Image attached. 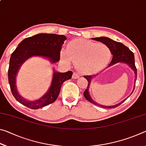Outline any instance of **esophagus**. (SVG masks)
Instances as JSON below:
<instances>
[{
    "instance_id": "obj_1",
    "label": "esophagus",
    "mask_w": 146,
    "mask_h": 146,
    "mask_svg": "<svg viewBox=\"0 0 146 146\" xmlns=\"http://www.w3.org/2000/svg\"><path fill=\"white\" fill-rule=\"evenodd\" d=\"M79 77H80V75H79L77 73H76V72H74V73H73V78L76 79V78H78Z\"/></svg>"
}]
</instances>
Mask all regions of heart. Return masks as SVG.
Here are the masks:
<instances>
[{"mask_svg": "<svg viewBox=\"0 0 146 146\" xmlns=\"http://www.w3.org/2000/svg\"><path fill=\"white\" fill-rule=\"evenodd\" d=\"M60 56L65 62L75 63L81 74H92L107 65L111 52L104 44L78 38L71 41L67 49H62Z\"/></svg>", "mask_w": 146, "mask_h": 146, "instance_id": "obj_1", "label": "heart"}]
</instances>
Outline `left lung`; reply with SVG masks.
Segmentation results:
<instances>
[{
  "label": "left lung",
  "mask_w": 146,
  "mask_h": 146,
  "mask_svg": "<svg viewBox=\"0 0 146 146\" xmlns=\"http://www.w3.org/2000/svg\"><path fill=\"white\" fill-rule=\"evenodd\" d=\"M91 39L93 40H97V41H99L101 42L104 44L105 45L107 46L110 49L111 52V54L113 55V58L112 60L111 61L110 64H109L107 68L110 67L114 64H117V63H123V64H125L129 66V67L131 68V70L134 71L135 75V81H134V87H133V90L132 91V93L133 92V91L135 90V82L136 80H137V68H136L135 64V56H134V54L132 52L130 49L126 47L125 46L123 45L122 43L118 42L112 40L108 37H106V36H100V37H95V38H92ZM98 74H96V75H90V76H84V77L86 78V80H88V88L86 90H85L84 92V97H85V98L87 100H88L89 102H90L91 103L93 104L97 105L98 106H100V107L104 108H108V109H111V108H115L118 107V106H120L121 104H122L124 101L126 99H124L122 100V102H120V103L117 104L113 105V106H103L99 104H98L97 102H95V100H93L92 98L91 97V95H90V92H89V89L90 88L91 82H92L93 79L96 77L97 76Z\"/></svg>",
  "instance_id": "obj_1"
}]
</instances>
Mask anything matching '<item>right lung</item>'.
Masks as SVG:
<instances>
[{"instance_id": "right-lung-1", "label": "right lung", "mask_w": 146, "mask_h": 146, "mask_svg": "<svg viewBox=\"0 0 146 146\" xmlns=\"http://www.w3.org/2000/svg\"><path fill=\"white\" fill-rule=\"evenodd\" d=\"M67 38L62 35L39 33L26 38L21 42L11 54L8 69V81L15 98L22 104L33 110H37L53 103L58 98L62 84L71 78L73 72L65 73L53 70L52 80L47 92L38 100H31L20 95L17 89L16 78L22 65L33 56H40L55 64L60 60V51Z\"/></svg>"}]
</instances>
